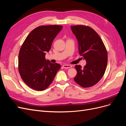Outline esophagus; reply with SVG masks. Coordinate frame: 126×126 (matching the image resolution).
Segmentation results:
<instances>
[{
  "mask_svg": "<svg viewBox=\"0 0 126 126\" xmlns=\"http://www.w3.org/2000/svg\"><path fill=\"white\" fill-rule=\"evenodd\" d=\"M63 67L65 69H67V68H71L72 66L71 65H70V64H63Z\"/></svg>",
  "mask_w": 126,
  "mask_h": 126,
  "instance_id": "obj_1",
  "label": "esophagus"
}]
</instances>
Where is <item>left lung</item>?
Returning a JSON list of instances; mask_svg holds the SVG:
<instances>
[{"instance_id":"obj_1","label":"left lung","mask_w":126,"mask_h":126,"mask_svg":"<svg viewBox=\"0 0 126 126\" xmlns=\"http://www.w3.org/2000/svg\"><path fill=\"white\" fill-rule=\"evenodd\" d=\"M78 42L79 53L86 61L83 68L76 65L77 71L74 80L79 85L88 88L96 85L104 76L108 62V54L101 38L88 26H71Z\"/></svg>"}]
</instances>
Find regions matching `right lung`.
Masks as SVG:
<instances>
[{
	"label": "right lung",
	"instance_id": "right-lung-1",
	"mask_svg": "<svg viewBox=\"0 0 126 126\" xmlns=\"http://www.w3.org/2000/svg\"><path fill=\"white\" fill-rule=\"evenodd\" d=\"M62 26H41L32 30L26 37L18 56V69L21 79L31 88L43 91L49 86L61 67L46 60L53 40Z\"/></svg>",
	"mask_w": 126,
	"mask_h": 126
}]
</instances>
